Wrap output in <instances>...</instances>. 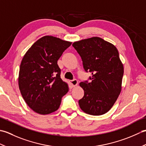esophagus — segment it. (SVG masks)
Listing matches in <instances>:
<instances>
[{
  "label": "esophagus",
  "instance_id": "34e87169",
  "mask_svg": "<svg viewBox=\"0 0 146 146\" xmlns=\"http://www.w3.org/2000/svg\"><path fill=\"white\" fill-rule=\"evenodd\" d=\"M70 83H71V85H72V86H75L78 85V80H77L74 79V80H70Z\"/></svg>",
  "mask_w": 146,
  "mask_h": 146
}]
</instances>
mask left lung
<instances>
[{
  "label": "left lung",
  "mask_w": 146,
  "mask_h": 146,
  "mask_svg": "<svg viewBox=\"0 0 146 146\" xmlns=\"http://www.w3.org/2000/svg\"><path fill=\"white\" fill-rule=\"evenodd\" d=\"M72 46L81 56L85 71L92 73L90 82L80 83L84 90L78 101L80 108L92 115L107 113L122 89L123 66L117 49L98 37L76 41Z\"/></svg>",
  "instance_id": "left-lung-1"
}]
</instances>
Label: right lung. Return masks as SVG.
<instances>
[{
    "instance_id": "right-lung-1",
    "label": "right lung",
    "mask_w": 146,
    "mask_h": 146,
    "mask_svg": "<svg viewBox=\"0 0 146 146\" xmlns=\"http://www.w3.org/2000/svg\"><path fill=\"white\" fill-rule=\"evenodd\" d=\"M71 42L51 36L40 38L24 56L19 73V87L27 105L35 112L46 115L56 111L68 92L57 64Z\"/></svg>"
}]
</instances>
